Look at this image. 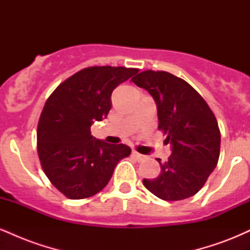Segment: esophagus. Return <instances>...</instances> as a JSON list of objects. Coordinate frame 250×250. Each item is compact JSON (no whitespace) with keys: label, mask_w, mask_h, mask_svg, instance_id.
I'll return each mask as SVG.
<instances>
[{"label":"esophagus","mask_w":250,"mask_h":250,"mask_svg":"<svg viewBox=\"0 0 250 250\" xmlns=\"http://www.w3.org/2000/svg\"><path fill=\"white\" fill-rule=\"evenodd\" d=\"M131 155H133V157H135V159H136L137 161H143V160H146L145 155L137 153V151H135V150L131 151Z\"/></svg>","instance_id":"obj_1"}]
</instances>
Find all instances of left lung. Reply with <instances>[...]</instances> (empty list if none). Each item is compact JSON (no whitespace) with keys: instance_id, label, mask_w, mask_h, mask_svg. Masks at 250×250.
Here are the masks:
<instances>
[{"instance_id":"obj_1","label":"left lung","mask_w":250,"mask_h":250,"mask_svg":"<svg viewBox=\"0 0 250 250\" xmlns=\"http://www.w3.org/2000/svg\"><path fill=\"white\" fill-rule=\"evenodd\" d=\"M155 100L159 129L171 145L168 161L156 179H145L150 193L166 201L193 196L205 186L220 156L221 134L216 117L189 83L167 71L145 70L131 79Z\"/></svg>"}]
</instances>
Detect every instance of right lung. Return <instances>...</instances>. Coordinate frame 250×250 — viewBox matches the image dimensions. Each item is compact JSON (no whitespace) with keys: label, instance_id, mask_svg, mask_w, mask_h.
<instances>
[{"label":"right lung","instance_id":"add662e5","mask_svg":"<svg viewBox=\"0 0 250 250\" xmlns=\"http://www.w3.org/2000/svg\"><path fill=\"white\" fill-rule=\"evenodd\" d=\"M139 69L89 67L65 80L48 97L37 125V153L44 174L71 200L101 191L120 160L130 155L128 146L96 140L90 127L111 108V93Z\"/></svg>","mask_w":250,"mask_h":250}]
</instances>
